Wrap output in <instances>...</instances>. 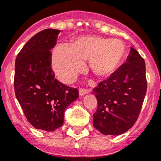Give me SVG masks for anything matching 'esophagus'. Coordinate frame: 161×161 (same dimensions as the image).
Masks as SVG:
<instances>
[{"instance_id":"esophagus-1","label":"esophagus","mask_w":161,"mask_h":161,"mask_svg":"<svg viewBox=\"0 0 161 161\" xmlns=\"http://www.w3.org/2000/svg\"><path fill=\"white\" fill-rule=\"evenodd\" d=\"M91 92V90L90 89H85V88H80L79 90L80 96H84L85 94H88V93Z\"/></svg>"}]
</instances>
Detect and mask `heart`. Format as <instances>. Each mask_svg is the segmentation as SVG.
Segmentation results:
<instances>
[{
	"mask_svg": "<svg viewBox=\"0 0 161 161\" xmlns=\"http://www.w3.org/2000/svg\"><path fill=\"white\" fill-rule=\"evenodd\" d=\"M126 55V48L120 39L101 36H82L70 46H57L52 53V65L58 79L70 83L84 69V61L89 60L92 72L106 78L119 68Z\"/></svg>",
	"mask_w": 161,
	"mask_h": 161,
	"instance_id": "obj_1",
	"label": "heart"
}]
</instances>
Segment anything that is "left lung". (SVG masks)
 <instances>
[{
	"instance_id": "left-lung-1",
	"label": "left lung",
	"mask_w": 161,
	"mask_h": 161,
	"mask_svg": "<svg viewBox=\"0 0 161 161\" xmlns=\"http://www.w3.org/2000/svg\"><path fill=\"white\" fill-rule=\"evenodd\" d=\"M146 90L145 61L130 47L125 63L93 89L98 103L94 127L104 135L126 132L138 118Z\"/></svg>"
}]
</instances>
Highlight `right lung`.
<instances>
[{"mask_svg": "<svg viewBox=\"0 0 161 161\" xmlns=\"http://www.w3.org/2000/svg\"><path fill=\"white\" fill-rule=\"evenodd\" d=\"M60 30L45 29L31 38L15 63L16 97L36 129L53 131L64 122V112L79 96L77 88L62 84L51 68L50 50Z\"/></svg>", "mask_w": 161, "mask_h": 161, "instance_id": "right-lung-1", "label": "right lung"}]
</instances>
